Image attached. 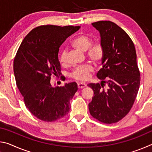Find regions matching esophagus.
Listing matches in <instances>:
<instances>
[{"label": "esophagus", "mask_w": 152, "mask_h": 152, "mask_svg": "<svg viewBox=\"0 0 152 152\" xmlns=\"http://www.w3.org/2000/svg\"><path fill=\"white\" fill-rule=\"evenodd\" d=\"M86 86V84L85 83H78V87L79 88H83Z\"/></svg>", "instance_id": "obj_1"}]
</instances>
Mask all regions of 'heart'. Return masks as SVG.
Returning <instances> with one entry per match:
<instances>
[{"label": "heart", "instance_id": "heart-1", "mask_svg": "<svg viewBox=\"0 0 152 152\" xmlns=\"http://www.w3.org/2000/svg\"><path fill=\"white\" fill-rule=\"evenodd\" d=\"M92 44L91 38L86 35H80L74 39L71 42V45L78 51H86V57L90 60L95 64H99L101 61L104 56V50L100 43ZM61 64H64L66 61V53L64 51L60 56ZM93 70L92 67L89 64H84L77 67L72 74V76L78 81H85L88 80L90 73Z\"/></svg>", "mask_w": 152, "mask_h": 152}]
</instances>
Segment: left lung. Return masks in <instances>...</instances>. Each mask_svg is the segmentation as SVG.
Returning a JSON list of instances; mask_svg holds the SVG:
<instances>
[{"label":"left lung","mask_w":152,"mask_h":152,"mask_svg":"<svg viewBox=\"0 0 152 152\" xmlns=\"http://www.w3.org/2000/svg\"><path fill=\"white\" fill-rule=\"evenodd\" d=\"M92 25L100 33L104 56L102 68L96 74L101 84H88L94 94L88 109L95 119L111 124L129 112L137 96L140 84L137 55L129 36L117 25L109 20Z\"/></svg>","instance_id":"left-lung-1"}]
</instances>
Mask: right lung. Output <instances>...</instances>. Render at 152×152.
Here are the masks:
<instances>
[{
    "instance_id": "obj_1",
    "label": "right lung",
    "mask_w": 152,
    "mask_h": 152,
    "mask_svg": "<svg viewBox=\"0 0 152 152\" xmlns=\"http://www.w3.org/2000/svg\"><path fill=\"white\" fill-rule=\"evenodd\" d=\"M79 26L42 25L25 36L13 63L17 86L25 106L38 119L47 122L68 114L70 101L78 91L76 82L53 86L51 76L60 74L59 48Z\"/></svg>"
}]
</instances>
